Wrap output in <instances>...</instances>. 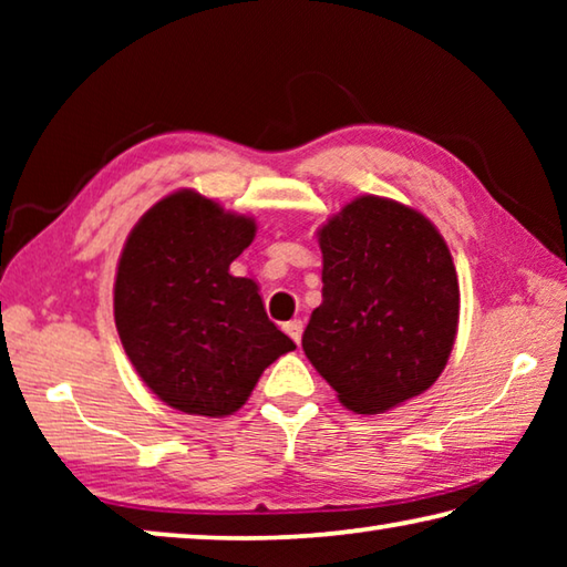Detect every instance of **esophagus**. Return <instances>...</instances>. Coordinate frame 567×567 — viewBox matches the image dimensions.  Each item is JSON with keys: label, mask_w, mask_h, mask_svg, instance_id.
<instances>
[{"label": "esophagus", "mask_w": 567, "mask_h": 567, "mask_svg": "<svg viewBox=\"0 0 567 567\" xmlns=\"http://www.w3.org/2000/svg\"><path fill=\"white\" fill-rule=\"evenodd\" d=\"M302 328H305L302 320H290V322H285V332L290 334V338H292L297 344H300V340H302Z\"/></svg>", "instance_id": "1"}]
</instances>
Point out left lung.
<instances>
[{
	"instance_id": "obj_1",
	"label": "left lung",
	"mask_w": 567,
	"mask_h": 567,
	"mask_svg": "<svg viewBox=\"0 0 567 567\" xmlns=\"http://www.w3.org/2000/svg\"><path fill=\"white\" fill-rule=\"evenodd\" d=\"M322 305L302 350L358 415L425 392L455 344L460 287L443 235L417 209L364 195L318 233Z\"/></svg>"
}]
</instances>
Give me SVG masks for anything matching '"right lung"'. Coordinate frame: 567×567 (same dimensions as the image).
I'll return each mask as SVG.
<instances>
[{
    "label": "right lung",
    "mask_w": 567,
    "mask_h": 567,
    "mask_svg": "<svg viewBox=\"0 0 567 567\" xmlns=\"http://www.w3.org/2000/svg\"><path fill=\"white\" fill-rule=\"evenodd\" d=\"M255 219L179 189L150 207L124 243L114 322L137 375L187 415H233L267 364L295 342L267 318L249 277L229 265L255 239Z\"/></svg>",
    "instance_id": "right-lung-1"
}]
</instances>
